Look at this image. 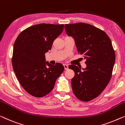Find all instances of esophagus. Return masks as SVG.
<instances>
[{"instance_id": "esophagus-1", "label": "esophagus", "mask_w": 125, "mask_h": 125, "mask_svg": "<svg viewBox=\"0 0 125 125\" xmlns=\"http://www.w3.org/2000/svg\"><path fill=\"white\" fill-rule=\"evenodd\" d=\"M63 66H64V70H67L68 69V66L67 64H63Z\"/></svg>"}]
</instances>
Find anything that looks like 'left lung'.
I'll return each instance as SVG.
<instances>
[{
    "label": "left lung",
    "mask_w": 125,
    "mask_h": 125,
    "mask_svg": "<svg viewBox=\"0 0 125 125\" xmlns=\"http://www.w3.org/2000/svg\"><path fill=\"white\" fill-rule=\"evenodd\" d=\"M64 29L86 59V67L83 70L76 65L68 67L74 72L72 90L81 101H90L103 92L111 79L115 52L111 39L103 30L85 23L66 24Z\"/></svg>",
    "instance_id": "1"
}]
</instances>
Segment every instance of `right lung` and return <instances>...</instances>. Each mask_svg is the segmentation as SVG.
<instances>
[{
  "label": "right lung",
  "mask_w": 125,
  "mask_h": 125,
  "mask_svg": "<svg viewBox=\"0 0 125 125\" xmlns=\"http://www.w3.org/2000/svg\"><path fill=\"white\" fill-rule=\"evenodd\" d=\"M63 28L64 25H35L22 31L15 41L13 68L20 84L31 95L40 98L49 94L64 71L63 64H49L45 56Z\"/></svg>",
  "instance_id": "add662e5"
}]
</instances>
